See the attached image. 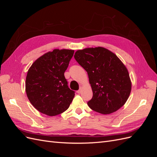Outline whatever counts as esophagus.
I'll list each match as a JSON object with an SVG mask.
<instances>
[{
	"label": "esophagus",
	"instance_id": "34e87169",
	"mask_svg": "<svg viewBox=\"0 0 157 157\" xmlns=\"http://www.w3.org/2000/svg\"><path fill=\"white\" fill-rule=\"evenodd\" d=\"M81 92H82V90H81V88H80L78 90V91H77V93H78V94H80V93H81Z\"/></svg>",
	"mask_w": 157,
	"mask_h": 157
}]
</instances>
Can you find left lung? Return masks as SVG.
Wrapping results in <instances>:
<instances>
[{"label":"left lung","instance_id":"obj_1","mask_svg":"<svg viewBox=\"0 0 157 157\" xmlns=\"http://www.w3.org/2000/svg\"><path fill=\"white\" fill-rule=\"evenodd\" d=\"M75 59L86 70L93 92L88 105L94 111L107 115L117 111L129 97V73L118 57L103 47L75 52Z\"/></svg>","mask_w":157,"mask_h":157}]
</instances>
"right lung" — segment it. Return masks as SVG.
<instances>
[{
	"label": "right lung",
	"mask_w": 157,
	"mask_h": 157,
	"mask_svg": "<svg viewBox=\"0 0 157 157\" xmlns=\"http://www.w3.org/2000/svg\"><path fill=\"white\" fill-rule=\"evenodd\" d=\"M74 54L72 50L55 49L38 58L28 71L25 91L34 107L48 116H56L69 108L75 96L64 73Z\"/></svg>",
	"instance_id": "obj_1"
}]
</instances>
